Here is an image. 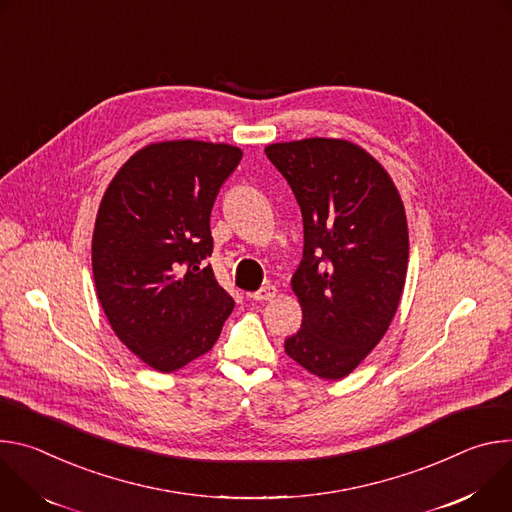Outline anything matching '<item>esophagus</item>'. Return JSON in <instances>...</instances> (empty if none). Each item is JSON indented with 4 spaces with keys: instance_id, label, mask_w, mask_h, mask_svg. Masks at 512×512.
<instances>
[{
    "instance_id": "esophagus-1",
    "label": "esophagus",
    "mask_w": 512,
    "mask_h": 512,
    "mask_svg": "<svg viewBox=\"0 0 512 512\" xmlns=\"http://www.w3.org/2000/svg\"><path fill=\"white\" fill-rule=\"evenodd\" d=\"M276 295H278V289H276L274 285H266V287H262L260 291L250 293L248 297L254 299V301H270V299H274Z\"/></svg>"
}]
</instances>
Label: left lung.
Masks as SVG:
<instances>
[{"label":"left lung","instance_id":"left-lung-1","mask_svg":"<svg viewBox=\"0 0 512 512\" xmlns=\"http://www.w3.org/2000/svg\"><path fill=\"white\" fill-rule=\"evenodd\" d=\"M303 213L305 250L291 289L303 327L285 352L307 372L339 380L380 344L399 309L409 227L386 168L344 138H305L264 148Z\"/></svg>","mask_w":512,"mask_h":512}]
</instances>
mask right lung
<instances>
[{
  "mask_svg": "<svg viewBox=\"0 0 512 512\" xmlns=\"http://www.w3.org/2000/svg\"><path fill=\"white\" fill-rule=\"evenodd\" d=\"M240 158L223 142H152L101 197L91 242L97 299L120 342L158 372L207 354L234 311L205 258L213 201Z\"/></svg>",
  "mask_w": 512,
  "mask_h": 512,
  "instance_id": "add662e5",
  "label": "right lung"
}]
</instances>
